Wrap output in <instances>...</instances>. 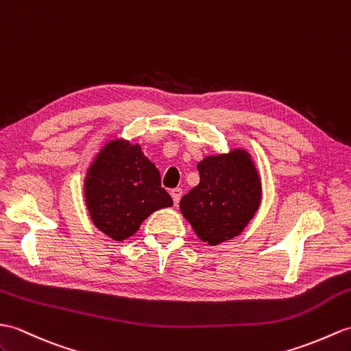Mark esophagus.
I'll return each instance as SVG.
<instances>
[{
    "mask_svg": "<svg viewBox=\"0 0 351 351\" xmlns=\"http://www.w3.org/2000/svg\"><path fill=\"white\" fill-rule=\"evenodd\" d=\"M170 195H172V199H173V203H175V205H178L179 200H181L182 190H181V189H173L172 191H170Z\"/></svg>",
    "mask_w": 351,
    "mask_h": 351,
    "instance_id": "34e87169",
    "label": "esophagus"
}]
</instances>
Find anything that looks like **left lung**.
<instances>
[{"instance_id": "8db88e82", "label": "left lung", "mask_w": 351, "mask_h": 351, "mask_svg": "<svg viewBox=\"0 0 351 351\" xmlns=\"http://www.w3.org/2000/svg\"><path fill=\"white\" fill-rule=\"evenodd\" d=\"M200 182L179 202L182 217L202 242L215 247L239 236L262 205V178L251 154L232 148L203 158Z\"/></svg>"}]
</instances>
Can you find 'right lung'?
I'll use <instances>...</instances> for the list:
<instances>
[{
  "label": "right lung",
  "instance_id": "add662e5",
  "mask_svg": "<svg viewBox=\"0 0 351 351\" xmlns=\"http://www.w3.org/2000/svg\"><path fill=\"white\" fill-rule=\"evenodd\" d=\"M84 195L93 224L113 241H125L152 213L173 205L160 172L142 146L124 137L106 142L89 162Z\"/></svg>",
  "mask_w": 351,
  "mask_h": 351
}]
</instances>
